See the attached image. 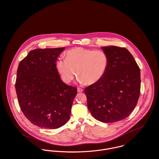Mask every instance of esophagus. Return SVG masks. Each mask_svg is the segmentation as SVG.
<instances>
[{"mask_svg":"<svg viewBox=\"0 0 159 159\" xmlns=\"http://www.w3.org/2000/svg\"><path fill=\"white\" fill-rule=\"evenodd\" d=\"M83 91V89L82 88H78V92H82Z\"/></svg>","mask_w":159,"mask_h":159,"instance_id":"obj_1","label":"esophagus"}]
</instances>
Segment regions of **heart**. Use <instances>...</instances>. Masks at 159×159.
<instances>
[{
	"instance_id": "b5f03b06",
	"label": "heart",
	"mask_w": 159,
	"mask_h": 159,
	"mask_svg": "<svg viewBox=\"0 0 159 159\" xmlns=\"http://www.w3.org/2000/svg\"><path fill=\"white\" fill-rule=\"evenodd\" d=\"M108 64V56L105 51L77 47L68 50L66 59L57 60L56 68L66 83L74 80L76 71L80 83L92 85L103 78Z\"/></svg>"
}]
</instances>
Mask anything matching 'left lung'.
<instances>
[{
    "label": "left lung",
    "mask_w": 159,
    "mask_h": 159,
    "mask_svg": "<svg viewBox=\"0 0 159 159\" xmlns=\"http://www.w3.org/2000/svg\"><path fill=\"white\" fill-rule=\"evenodd\" d=\"M109 64L103 78L84 89L88 107L97 120L113 123L127 117L136 107L141 88L140 70L125 48H102Z\"/></svg>",
    "instance_id": "obj_1"
}]
</instances>
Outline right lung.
<instances>
[{
    "mask_svg": "<svg viewBox=\"0 0 159 159\" xmlns=\"http://www.w3.org/2000/svg\"><path fill=\"white\" fill-rule=\"evenodd\" d=\"M64 48L35 49L20 62L15 89L21 110L33 124L49 129L70 119L76 95L75 87L65 84L56 62Z\"/></svg>",
    "mask_w": 159,
    "mask_h": 159,
    "instance_id": "1",
    "label": "right lung"
}]
</instances>
